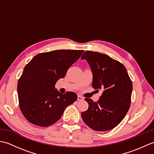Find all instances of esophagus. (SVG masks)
<instances>
[{
    "mask_svg": "<svg viewBox=\"0 0 154 154\" xmlns=\"http://www.w3.org/2000/svg\"><path fill=\"white\" fill-rule=\"evenodd\" d=\"M84 99L83 97H81V95H79V94H78L77 95V100H83Z\"/></svg>",
    "mask_w": 154,
    "mask_h": 154,
    "instance_id": "obj_1",
    "label": "esophagus"
}]
</instances>
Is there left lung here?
I'll use <instances>...</instances> for the list:
<instances>
[{
	"mask_svg": "<svg viewBox=\"0 0 154 154\" xmlns=\"http://www.w3.org/2000/svg\"><path fill=\"white\" fill-rule=\"evenodd\" d=\"M87 60L93 73L92 86L103 92L97 102L86 98L87 110L81 113L83 120L91 129L106 131L122 120L131 103L132 83L124 65L109 55L86 51L81 56Z\"/></svg>",
	"mask_w": 154,
	"mask_h": 154,
	"instance_id": "1",
	"label": "left lung"
}]
</instances>
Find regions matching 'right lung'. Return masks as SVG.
<instances>
[{
    "label": "right lung",
    "mask_w": 154,
    "mask_h": 154,
    "mask_svg": "<svg viewBox=\"0 0 154 154\" xmlns=\"http://www.w3.org/2000/svg\"><path fill=\"white\" fill-rule=\"evenodd\" d=\"M83 50H60L37 54L26 65L18 82L20 109L30 123L47 127L60 120L67 106L77 99L73 92L55 89Z\"/></svg>",
    "instance_id": "right-lung-1"
}]
</instances>
